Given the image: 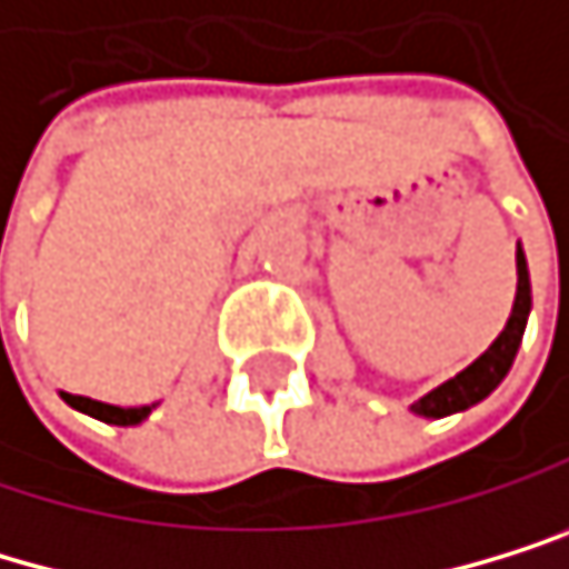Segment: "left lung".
<instances>
[{
  "instance_id": "obj_1",
  "label": "left lung",
  "mask_w": 569,
  "mask_h": 569,
  "mask_svg": "<svg viewBox=\"0 0 569 569\" xmlns=\"http://www.w3.org/2000/svg\"><path fill=\"white\" fill-rule=\"evenodd\" d=\"M528 311H531V279H528L525 251L518 248V293H515V308H510L503 332L493 339V346L486 349L476 363H469L461 373H455L451 381H445L430 395H423V399L412 406V412L440 419V416H451V412H461V409L482 402L486 395H490L507 378L510 363H515L521 336H525V325H528Z\"/></svg>"
}]
</instances>
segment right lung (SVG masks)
I'll list each match as a JSON object with an SVG mask.
<instances>
[{"instance_id": "1", "label": "right lung", "mask_w": 569, "mask_h": 569, "mask_svg": "<svg viewBox=\"0 0 569 569\" xmlns=\"http://www.w3.org/2000/svg\"><path fill=\"white\" fill-rule=\"evenodd\" d=\"M62 399H66L72 409L87 412V416H93V419H104V423H114V427H136V423H142V419L157 409V406H136V409H121V406H108V402L87 399V395H62Z\"/></svg>"}]
</instances>
